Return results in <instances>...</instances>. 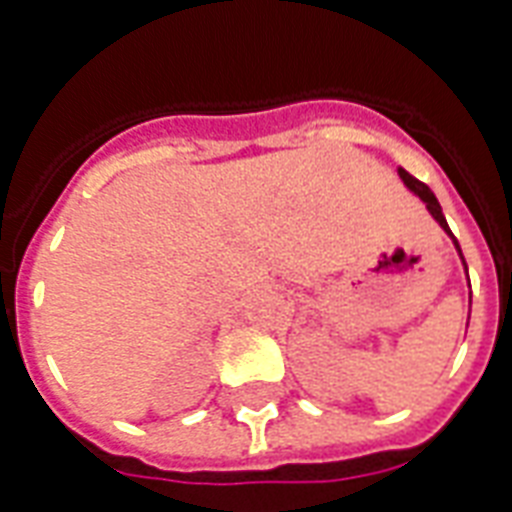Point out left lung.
Here are the masks:
<instances>
[{"mask_svg":"<svg viewBox=\"0 0 512 512\" xmlns=\"http://www.w3.org/2000/svg\"><path fill=\"white\" fill-rule=\"evenodd\" d=\"M398 177H401V180H404V185H406V188H409V191L414 193V196H420V199L425 201V207H428L430 217H433V220H436V223L441 225V228H444V233H446V236H449V239H452L454 249H457V255H460L462 265H465V257H462L460 244H457V239H454V233L449 231V223H446L444 212H441V204H438L436 193L430 191V188H428V185H425V183H420V180H417V177L409 175V172H406L404 167H398ZM465 273H468V265H465ZM468 284H470V281H468Z\"/></svg>","mask_w":512,"mask_h":512,"instance_id":"8db88e82","label":"left lung"}]
</instances>
